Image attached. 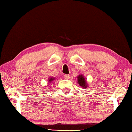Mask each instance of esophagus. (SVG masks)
Returning <instances> with one entry per match:
<instances>
[{"mask_svg":"<svg viewBox=\"0 0 132 132\" xmlns=\"http://www.w3.org/2000/svg\"><path fill=\"white\" fill-rule=\"evenodd\" d=\"M64 78L65 79H69V78H70V76H69V75L65 74L64 75Z\"/></svg>","mask_w":132,"mask_h":132,"instance_id":"esophagus-1","label":"esophagus"}]
</instances>
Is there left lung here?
I'll use <instances>...</instances> for the list:
<instances>
[{
    "label": "left lung",
    "instance_id": "obj_1",
    "mask_svg": "<svg viewBox=\"0 0 132 132\" xmlns=\"http://www.w3.org/2000/svg\"><path fill=\"white\" fill-rule=\"evenodd\" d=\"M78 83L80 85L82 88H87L88 87L87 84L86 80H85V78L82 75H79L78 76Z\"/></svg>",
    "mask_w": 132,
    "mask_h": 132
}]
</instances>
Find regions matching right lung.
I'll use <instances>...</instances> for the list:
<instances>
[{
  "mask_svg": "<svg viewBox=\"0 0 132 132\" xmlns=\"http://www.w3.org/2000/svg\"><path fill=\"white\" fill-rule=\"evenodd\" d=\"M54 80H55V79H54V78H50L49 79L48 81H49V83H51V82L52 83V82H53Z\"/></svg>",
  "mask_w": 132,
  "mask_h": 132,
  "instance_id": "right-lung-1",
  "label": "right lung"
}]
</instances>
